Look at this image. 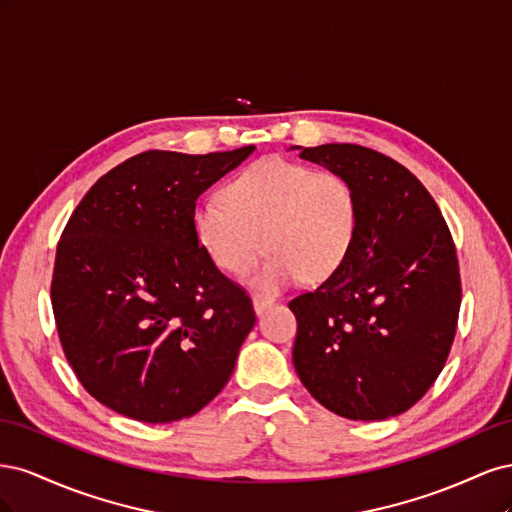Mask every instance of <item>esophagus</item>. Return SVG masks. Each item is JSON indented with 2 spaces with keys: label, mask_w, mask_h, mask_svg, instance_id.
<instances>
[{
  "label": "esophagus",
  "mask_w": 512,
  "mask_h": 512,
  "mask_svg": "<svg viewBox=\"0 0 512 512\" xmlns=\"http://www.w3.org/2000/svg\"><path fill=\"white\" fill-rule=\"evenodd\" d=\"M271 305H273V301H271V299L258 297V294H256V297H254V312H256L258 316H260V314H265Z\"/></svg>",
  "instance_id": "1"
}]
</instances>
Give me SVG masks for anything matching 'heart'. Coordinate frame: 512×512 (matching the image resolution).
<instances>
[{
    "label": "heart",
    "mask_w": 512,
    "mask_h": 512,
    "mask_svg": "<svg viewBox=\"0 0 512 512\" xmlns=\"http://www.w3.org/2000/svg\"><path fill=\"white\" fill-rule=\"evenodd\" d=\"M222 198L196 207V239L230 275L250 271L267 250L271 258L250 280L265 294L282 292L299 277L307 284L329 280L342 269L359 228L352 183L331 170L258 162L232 179Z\"/></svg>",
    "instance_id": "b5f03b06"
}]
</instances>
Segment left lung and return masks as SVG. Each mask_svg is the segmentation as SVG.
Here are the masks:
<instances>
[{
  "mask_svg": "<svg viewBox=\"0 0 512 512\" xmlns=\"http://www.w3.org/2000/svg\"><path fill=\"white\" fill-rule=\"evenodd\" d=\"M344 175L359 228L342 269L288 307L292 363L320 404L350 421L412 408L451 352L461 305L459 262L436 200L406 166L361 145L292 147Z\"/></svg>",
  "mask_w": 512,
  "mask_h": 512,
  "instance_id": "left-lung-1",
  "label": "left lung"
}]
</instances>
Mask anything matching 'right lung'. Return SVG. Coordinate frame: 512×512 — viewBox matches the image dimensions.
<instances>
[{
	"label": "right lung",
	"mask_w": 512,
	"mask_h": 512,
	"mask_svg": "<svg viewBox=\"0 0 512 512\" xmlns=\"http://www.w3.org/2000/svg\"><path fill=\"white\" fill-rule=\"evenodd\" d=\"M254 149L138 153L68 220L51 284L59 342L87 393L117 414L181 421L235 371L256 314L200 247L194 211Z\"/></svg>",
	"instance_id": "add662e5"
}]
</instances>
